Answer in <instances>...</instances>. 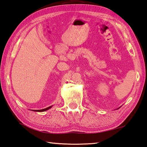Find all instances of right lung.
Segmentation results:
<instances>
[{"label": "right lung", "mask_w": 147, "mask_h": 147, "mask_svg": "<svg viewBox=\"0 0 147 147\" xmlns=\"http://www.w3.org/2000/svg\"><path fill=\"white\" fill-rule=\"evenodd\" d=\"M52 107V106H50V107H47V108H46V109H41V110H35L34 111H36V112H43V111H47V110H49V109H51Z\"/></svg>", "instance_id": "add662e5"}]
</instances>
